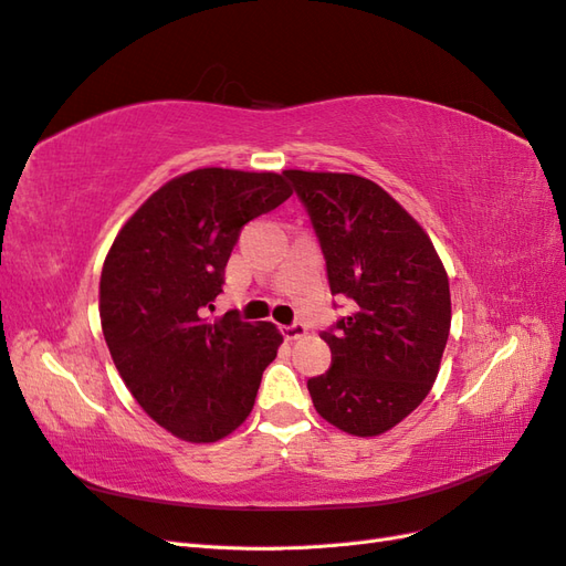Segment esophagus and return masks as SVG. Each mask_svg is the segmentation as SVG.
Returning a JSON list of instances; mask_svg holds the SVG:
<instances>
[{"label":"esophagus","mask_w":566,"mask_h":566,"mask_svg":"<svg viewBox=\"0 0 566 566\" xmlns=\"http://www.w3.org/2000/svg\"><path fill=\"white\" fill-rule=\"evenodd\" d=\"M304 333H306V328H304V323H300V321L290 323V325H285V328H283L285 339H300Z\"/></svg>","instance_id":"esophagus-1"}]
</instances>
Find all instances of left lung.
<instances>
[{
    "label": "left lung",
    "mask_w": 566,
    "mask_h": 566,
    "mask_svg": "<svg viewBox=\"0 0 566 566\" xmlns=\"http://www.w3.org/2000/svg\"><path fill=\"white\" fill-rule=\"evenodd\" d=\"M312 219L333 295L354 312L321 337L333 366L306 382L342 432L391 430L430 394L451 331L449 276L418 221L370 179L285 169Z\"/></svg>",
    "instance_id": "8db88e82"
}]
</instances>
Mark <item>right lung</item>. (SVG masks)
<instances>
[{
  "mask_svg": "<svg viewBox=\"0 0 566 566\" xmlns=\"http://www.w3.org/2000/svg\"><path fill=\"white\" fill-rule=\"evenodd\" d=\"M293 191L283 175L205 167L158 188L117 233L101 271V328L119 378L167 432L231 434L254 406L283 335L235 310L210 321L250 219Z\"/></svg>",
  "mask_w": 566,
  "mask_h": 566,
  "instance_id": "add662e5",
  "label": "right lung"
}]
</instances>
